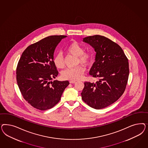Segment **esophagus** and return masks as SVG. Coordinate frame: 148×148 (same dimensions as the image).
<instances>
[{"mask_svg": "<svg viewBox=\"0 0 148 148\" xmlns=\"http://www.w3.org/2000/svg\"><path fill=\"white\" fill-rule=\"evenodd\" d=\"M69 82L71 83V84H74L75 82H76V81L75 80H70L69 81Z\"/></svg>", "mask_w": 148, "mask_h": 148, "instance_id": "1", "label": "esophagus"}]
</instances>
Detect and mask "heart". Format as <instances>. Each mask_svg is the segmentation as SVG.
Wrapping results in <instances>:
<instances>
[{
  "instance_id": "b5f03b06",
  "label": "heart",
  "mask_w": 148,
  "mask_h": 148,
  "mask_svg": "<svg viewBox=\"0 0 148 148\" xmlns=\"http://www.w3.org/2000/svg\"><path fill=\"white\" fill-rule=\"evenodd\" d=\"M64 51L67 54H71L77 57L76 64H88L93 58V54L90 51H85L84 47L77 42L73 41L69 43L65 47ZM53 62L55 67L58 69L64 67L65 63L62 55L61 54H56ZM86 71V68L82 66H79L76 67L67 69L63 71L61 74L62 78L64 80H77L81 79Z\"/></svg>"
}]
</instances>
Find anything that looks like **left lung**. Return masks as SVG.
Wrapping results in <instances>:
<instances>
[{
    "label": "left lung",
    "instance_id": "8db88e82",
    "mask_svg": "<svg viewBox=\"0 0 148 148\" xmlns=\"http://www.w3.org/2000/svg\"><path fill=\"white\" fill-rule=\"evenodd\" d=\"M83 41L91 45L97 53L90 74L98 80L85 82L82 99L95 109L106 108L125 90L129 75L128 59L119 45L105 36H88Z\"/></svg>",
    "mask_w": 148,
    "mask_h": 148
}]
</instances>
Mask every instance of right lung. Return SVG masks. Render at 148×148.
Here are the masks:
<instances>
[{
	"label": "right lung",
	"mask_w": 148,
	"mask_h": 148,
	"mask_svg": "<svg viewBox=\"0 0 148 148\" xmlns=\"http://www.w3.org/2000/svg\"><path fill=\"white\" fill-rule=\"evenodd\" d=\"M64 35L47 37L28 46L16 68L21 93L28 103L41 111L53 108L61 99L68 81H51L58 74L53 62L54 50Z\"/></svg>",
	"instance_id": "1"
}]
</instances>
